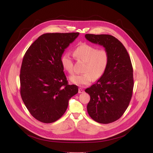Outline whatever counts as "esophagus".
I'll return each mask as SVG.
<instances>
[{
    "mask_svg": "<svg viewBox=\"0 0 153 153\" xmlns=\"http://www.w3.org/2000/svg\"><path fill=\"white\" fill-rule=\"evenodd\" d=\"M84 92V90L83 89H82V88H79V93H82Z\"/></svg>",
    "mask_w": 153,
    "mask_h": 153,
    "instance_id": "obj_1",
    "label": "esophagus"
}]
</instances>
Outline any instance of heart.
<instances>
[{
    "mask_svg": "<svg viewBox=\"0 0 153 153\" xmlns=\"http://www.w3.org/2000/svg\"><path fill=\"white\" fill-rule=\"evenodd\" d=\"M74 55L79 60L85 62L82 74H76L70 77L72 83L83 86L89 85L93 78L100 79L105 73L109 63V54L105 49L97 48L86 43L78 46L74 50ZM63 68L68 73H73V61L70 53H67L61 58Z\"/></svg>",
    "mask_w": 153,
    "mask_h": 153,
    "instance_id": "heart-1",
    "label": "heart"
}]
</instances>
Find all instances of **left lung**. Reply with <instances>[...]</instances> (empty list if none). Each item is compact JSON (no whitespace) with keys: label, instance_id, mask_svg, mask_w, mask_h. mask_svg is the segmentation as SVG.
<instances>
[{"label":"left lung","instance_id":"1","mask_svg":"<svg viewBox=\"0 0 153 153\" xmlns=\"http://www.w3.org/2000/svg\"><path fill=\"white\" fill-rule=\"evenodd\" d=\"M85 37L103 46L110 57L104 74L85 90L90 96L87 111L98 123H112L122 117L131 99L134 87L132 63L123 45L114 36L86 34Z\"/></svg>","mask_w":153,"mask_h":153}]
</instances>
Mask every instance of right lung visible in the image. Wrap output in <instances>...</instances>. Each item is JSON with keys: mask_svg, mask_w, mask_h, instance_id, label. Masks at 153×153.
Masks as SVG:
<instances>
[{"mask_svg": "<svg viewBox=\"0 0 153 153\" xmlns=\"http://www.w3.org/2000/svg\"><path fill=\"white\" fill-rule=\"evenodd\" d=\"M79 33H46L39 36L25 53L20 68V95L37 120L53 123L66 111L78 87L69 85L61 57Z\"/></svg>", "mask_w": 153, "mask_h": 153, "instance_id": "obj_1", "label": "right lung"}]
</instances>
